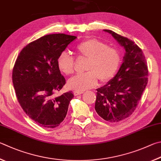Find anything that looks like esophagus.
<instances>
[{
    "label": "esophagus",
    "mask_w": 161,
    "mask_h": 161,
    "mask_svg": "<svg viewBox=\"0 0 161 161\" xmlns=\"http://www.w3.org/2000/svg\"><path fill=\"white\" fill-rule=\"evenodd\" d=\"M81 93H83V92H79V91H75L74 92V95L75 96H77L78 95H80Z\"/></svg>",
    "instance_id": "obj_1"
}]
</instances>
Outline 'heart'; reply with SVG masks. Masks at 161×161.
Instances as JSON below:
<instances>
[{"mask_svg": "<svg viewBox=\"0 0 161 161\" xmlns=\"http://www.w3.org/2000/svg\"><path fill=\"white\" fill-rule=\"evenodd\" d=\"M77 50L81 56L89 58L86 70L68 80L71 89L83 92L95 86L98 78L102 81L111 80L118 72L121 63V55L118 49L108 46L106 43L95 38L84 41ZM57 66L60 72L71 75L75 69V58L69 53L63 51L57 58Z\"/></svg>", "mask_w": 161, "mask_h": 161, "instance_id": "b5f03b06", "label": "heart"}]
</instances>
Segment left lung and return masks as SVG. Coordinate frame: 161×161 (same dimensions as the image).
<instances>
[{"instance_id":"8db88e82","label":"left lung","mask_w":161,"mask_h":161,"mask_svg":"<svg viewBox=\"0 0 161 161\" xmlns=\"http://www.w3.org/2000/svg\"><path fill=\"white\" fill-rule=\"evenodd\" d=\"M110 34L125 48L123 63L118 73L96 92L95 110L109 122H118L135 110L148 83V67L142 49L132 41L111 30Z\"/></svg>"}]
</instances>
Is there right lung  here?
I'll use <instances>...</instances> for the list:
<instances>
[{"instance_id": "right-lung-1", "label": "right lung", "mask_w": 161, "mask_h": 161, "mask_svg": "<svg viewBox=\"0 0 161 161\" xmlns=\"http://www.w3.org/2000/svg\"><path fill=\"white\" fill-rule=\"evenodd\" d=\"M77 37L48 34L29 43L17 57L13 83L19 103L25 113L41 127L55 128L66 117L72 92L54 96L65 84L57 66V58Z\"/></svg>"}]
</instances>
